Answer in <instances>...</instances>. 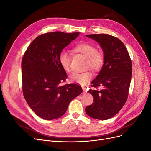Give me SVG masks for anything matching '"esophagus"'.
Returning a JSON list of instances; mask_svg holds the SVG:
<instances>
[{
  "mask_svg": "<svg viewBox=\"0 0 151 151\" xmlns=\"http://www.w3.org/2000/svg\"><path fill=\"white\" fill-rule=\"evenodd\" d=\"M83 93L84 94H85V93H87V89H86V88H83Z\"/></svg>",
  "mask_w": 151,
  "mask_h": 151,
  "instance_id": "34e87169",
  "label": "esophagus"
}]
</instances>
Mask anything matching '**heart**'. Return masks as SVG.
Returning <instances> with one entry per match:
<instances>
[{"label": "heart", "mask_w": 151, "mask_h": 151, "mask_svg": "<svg viewBox=\"0 0 151 151\" xmlns=\"http://www.w3.org/2000/svg\"><path fill=\"white\" fill-rule=\"evenodd\" d=\"M73 51L79 53L87 58V66L94 70L101 68L104 64V56L102 53L96 50L93 45L88 42H81L76 45ZM70 55L68 52L63 50L58 55V62L63 70L68 72L70 69ZM70 80L74 83L85 85L92 77V74L89 71L84 72H72L69 76Z\"/></svg>", "instance_id": "heart-1"}]
</instances>
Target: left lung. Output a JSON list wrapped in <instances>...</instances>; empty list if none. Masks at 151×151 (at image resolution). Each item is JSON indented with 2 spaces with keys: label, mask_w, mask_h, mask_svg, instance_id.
<instances>
[{
  "label": "left lung",
  "mask_w": 151,
  "mask_h": 151,
  "mask_svg": "<svg viewBox=\"0 0 151 151\" xmlns=\"http://www.w3.org/2000/svg\"><path fill=\"white\" fill-rule=\"evenodd\" d=\"M86 36L99 43L104 60L101 70L91 82L92 87L103 88L88 91L94 97V103L85 110L94 119L108 120L115 116L127 101L132 74V61L124 44L117 38L106 34Z\"/></svg>",
  "instance_id": "left-lung-1"
}]
</instances>
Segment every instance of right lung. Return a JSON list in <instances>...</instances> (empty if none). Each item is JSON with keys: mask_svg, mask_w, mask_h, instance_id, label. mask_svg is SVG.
Instances as JSON below:
<instances>
[{"mask_svg": "<svg viewBox=\"0 0 151 151\" xmlns=\"http://www.w3.org/2000/svg\"><path fill=\"white\" fill-rule=\"evenodd\" d=\"M79 32L56 31L41 35L31 42L22 59V91L36 115L52 120L64 115L72 100L83 92L76 84L61 85L66 72L58 55L79 36Z\"/></svg>", "mask_w": 151, "mask_h": 151, "instance_id": "1", "label": "right lung"}]
</instances>
